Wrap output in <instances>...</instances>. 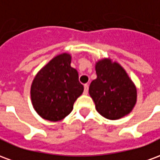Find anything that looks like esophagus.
Here are the masks:
<instances>
[{"instance_id":"1","label":"esophagus","mask_w":160,"mask_h":160,"mask_svg":"<svg viewBox=\"0 0 160 160\" xmlns=\"http://www.w3.org/2000/svg\"><path fill=\"white\" fill-rule=\"evenodd\" d=\"M88 93V85L87 84H85L84 85V94Z\"/></svg>"}]
</instances>
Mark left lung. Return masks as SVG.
<instances>
[{"instance_id":"left-lung-1","label":"left lung","mask_w":160,"mask_h":160,"mask_svg":"<svg viewBox=\"0 0 160 160\" xmlns=\"http://www.w3.org/2000/svg\"><path fill=\"white\" fill-rule=\"evenodd\" d=\"M97 79L89 94L97 111L104 118L118 120L129 114L137 100V90L127 72L117 62L104 58L96 62Z\"/></svg>"}]
</instances>
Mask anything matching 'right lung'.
Listing matches in <instances>:
<instances>
[{"mask_svg":"<svg viewBox=\"0 0 160 160\" xmlns=\"http://www.w3.org/2000/svg\"><path fill=\"white\" fill-rule=\"evenodd\" d=\"M70 64V54H60L42 67L33 80L32 103L37 113L45 120L57 122L66 118L83 92L78 72Z\"/></svg>","mask_w":160,"mask_h":160,"instance_id":"obj_1","label":"right lung"}]
</instances>
